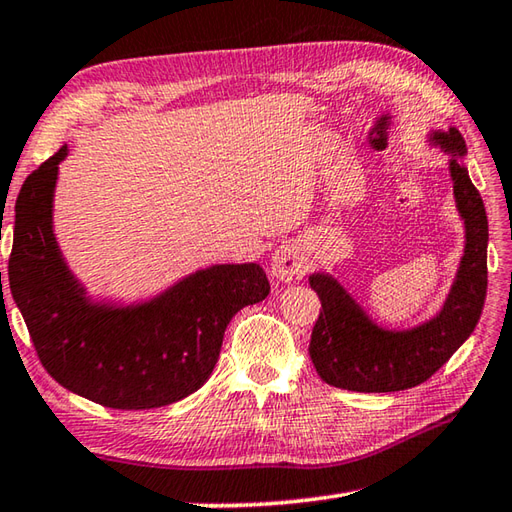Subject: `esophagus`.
Segmentation results:
<instances>
[{"label": "esophagus", "mask_w": 512, "mask_h": 512, "mask_svg": "<svg viewBox=\"0 0 512 512\" xmlns=\"http://www.w3.org/2000/svg\"><path fill=\"white\" fill-rule=\"evenodd\" d=\"M306 257L297 241H288L280 246L271 257V275L277 282H293L295 277L304 275Z\"/></svg>", "instance_id": "1"}]
</instances>
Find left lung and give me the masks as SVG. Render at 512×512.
Returning <instances> with one entry per match:
<instances>
[{
  "label": "left lung",
  "instance_id": "obj_1",
  "mask_svg": "<svg viewBox=\"0 0 512 512\" xmlns=\"http://www.w3.org/2000/svg\"><path fill=\"white\" fill-rule=\"evenodd\" d=\"M430 143L448 154L452 194L466 232L463 255L439 313L410 329H387L365 311L331 273H311L309 282L322 302L311 333L309 356L318 376L349 392H401L425 383L439 371L481 318L488 286V217L472 185L466 141L459 129H432Z\"/></svg>",
  "mask_w": 512,
  "mask_h": 512
}]
</instances>
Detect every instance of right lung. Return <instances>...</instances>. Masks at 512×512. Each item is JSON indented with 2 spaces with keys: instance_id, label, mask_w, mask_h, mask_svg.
<instances>
[{
  "instance_id": "1",
  "label": "right lung",
  "mask_w": 512,
  "mask_h": 512,
  "mask_svg": "<svg viewBox=\"0 0 512 512\" xmlns=\"http://www.w3.org/2000/svg\"><path fill=\"white\" fill-rule=\"evenodd\" d=\"M62 145L15 201L11 293L44 369L69 392L114 410L172 405L206 383L232 315L266 300L264 268L212 264L141 302L94 300L53 230Z\"/></svg>"
}]
</instances>
